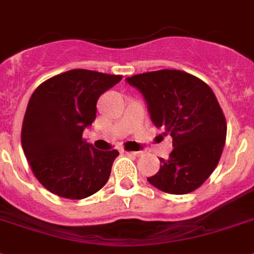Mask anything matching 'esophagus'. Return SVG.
Segmentation results:
<instances>
[{
    "label": "esophagus",
    "instance_id": "obj_1",
    "mask_svg": "<svg viewBox=\"0 0 254 254\" xmlns=\"http://www.w3.org/2000/svg\"><path fill=\"white\" fill-rule=\"evenodd\" d=\"M125 153L130 155V156H135V157H139L140 155H142V152H135V151H125Z\"/></svg>",
    "mask_w": 254,
    "mask_h": 254
}]
</instances>
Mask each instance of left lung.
Masks as SVG:
<instances>
[{"mask_svg":"<svg viewBox=\"0 0 254 254\" xmlns=\"http://www.w3.org/2000/svg\"><path fill=\"white\" fill-rule=\"evenodd\" d=\"M127 81L143 94L152 123L173 138L172 153L160 159L159 172L147 181L173 195L199 189L218 165L227 131L209 85L180 69L134 74Z\"/></svg>","mask_w":254,"mask_h":254,"instance_id":"8db88e82","label":"left lung"}]
</instances>
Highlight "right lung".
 I'll return each instance as SVG.
<instances>
[{"instance_id":"obj_1","label":"right lung","mask_w":254,"mask_h":254,"mask_svg":"<svg viewBox=\"0 0 254 254\" xmlns=\"http://www.w3.org/2000/svg\"><path fill=\"white\" fill-rule=\"evenodd\" d=\"M123 76L71 69L33 91L22 125V147L42 186L71 200L85 199L107 183L119 151L86 143L84 129L95 120L98 98Z\"/></svg>"}]
</instances>
